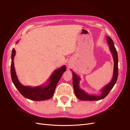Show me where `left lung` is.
I'll use <instances>...</instances> for the list:
<instances>
[{"mask_svg": "<svg viewBox=\"0 0 130 130\" xmlns=\"http://www.w3.org/2000/svg\"><path fill=\"white\" fill-rule=\"evenodd\" d=\"M107 42H108L109 45V48L110 51L112 54V57H113L114 65V72L111 81L106 85L101 90V94L99 95L90 94L87 93L85 91L79 87V83L81 80L80 77L76 74L72 70L73 74V86L74 91L76 97L80 100L83 101H94V100H99L105 98L110 90L114 87L115 84L117 77H118V55L116 51V49L114 46L113 41L112 40L111 38L109 37H106Z\"/></svg>", "mask_w": 130, "mask_h": 130, "instance_id": "1", "label": "left lung"}]
</instances>
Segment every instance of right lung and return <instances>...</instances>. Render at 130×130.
Returning a JSON list of instances; mask_svg holds the SVG:
<instances>
[{
	"label": "right lung",
	"instance_id": "add662e5",
	"mask_svg": "<svg viewBox=\"0 0 130 130\" xmlns=\"http://www.w3.org/2000/svg\"><path fill=\"white\" fill-rule=\"evenodd\" d=\"M18 42L19 41H17L16 43H18ZM15 53V50L13 48L11 57L12 62L10 74L14 86L20 93L25 98L34 101H43L52 98L59 80L64 72L66 71V66L63 65L54 71L52 75L49 78L46 84L44 86L41 85L35 87L24 86L20 82L16 75L14 65V58Z\"/></svg>",
	"mask_w": 130,
	"mask_h": 130
}]
</instances>
